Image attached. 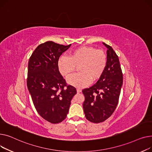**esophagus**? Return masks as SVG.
Listing matches in <instances>:
<instances>
[{
	"mask_svg": "<svg viewBox=\"0 0 152 152\" xmlns=\"http://www.w3.org/2000/svg\"><path fill=\"white\" fill-rule=\"evenodd\" d=\"M77 92L78 93H81V92H82V90H81V89H79V88L77 89Z\"/></svg>",
	"mask_w": 152,
	"mask_h": 152,
	"instance_id": "34e87169",
	"label": "esophagus"
}]
</instances>
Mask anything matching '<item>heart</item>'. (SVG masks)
Masks as SVG:
<instances>
[{"instance_id":"1","label":"heart","mask_w":152,"mask_h":152,"mask_svg":"<svg viewBox=\"0 0 152 152\" xmlns=\"http://www.w3.org/2000/svg\"><path fill=\"white\" fill-rule=\"evenodd\" d=\"M107 59L104 51L91 47H80L70 53V57L61 56L58 61L59 72L68 76L80 66V74L67 78L68 84L78 88H83L99 80L104 74Z\"/></svg>"}]
</instances>
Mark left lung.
Wrapping results in <instances>:
<instances>
[{"instance_id":"obj_1","label":"left lung","mask_w":152,"mask_h":152,"mask_svg":"<svg viewBox=\"0 0 152 152\" xmlns=\"http://www.w3.org/2000/svg\"><path fill=\"white\" fill-rule=\"evenodd\" d=\"M107 50V66L101 77L92 86L82 90L86 118L99 123L109 118L117 107L123 85V74L118 56L103 42Z\"/></svg>"}]
</instances>
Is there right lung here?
<instances>
[{
    "label": "right lung",
    "mask_w": 152,
    "mask_h": 152,
    "mask_svg": "<svg viewBox=\"0 0 152 152\" xmlns=\"http://www.w3.org/2000/svg\"><path fill=\"white\" fill-rule=\"evenodd\" d=\"M70 45L51 41L42 43L28 62L27 85L34 105L43 118L53 124L66 118L71 100L77 93L75 88L67 85L58 67L60 56Z\"/></svg>",
    "instance_id": "right-lung-1"
}]
</instances>
